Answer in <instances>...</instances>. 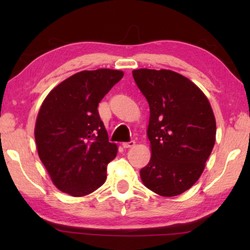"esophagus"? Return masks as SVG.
I'll return each instance as SVG.
<instances>
[{"instance_id": "34e87169", "label": "esophagus", "mask_w": 250, "mask_h": 250, "mask_svg": "<svg viewBox=\"0 0 250 250\" xmlns=\"http://www.w3.org/2000/svg\"><path fill=\"white\" fill-rule=\"evenodd\" d=\"M134 146H135V142L134 141H129V142L122 143V146L125 147V149H128V147H132Z\"/></svg>"}]
</instances>
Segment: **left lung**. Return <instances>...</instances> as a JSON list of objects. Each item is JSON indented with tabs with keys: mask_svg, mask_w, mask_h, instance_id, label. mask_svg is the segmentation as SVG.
I'll return each mask as SVG.
<instances>
[{
	"mask_svg": "<svg viewBox=\"0 0 250 250\" xmlns=\"http://www.w3.org/2000/svg\"><path fill=\"white\" fill-rule=\"evenodd\" d=\"M134 82L150 107L151 160L140 171L147 188L176 196L200 179L216 138L208 99L195 83L167 69H135Z\"/></svg>",
	"mask_w": 250,
	"mask_h": 250,
	"instance_id": "obj_1",
	"label": "left lung"
}]
</instances>
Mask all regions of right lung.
<instances>
[{
  "instance_id": "1",
  "label": "right lung",
  "mask_w": 250,
  "mask_h": 250,
  "mask_svg": "<svg viewBox=\"0 0 250 250\" xmlns=\"http://www.w3.org/2000/svg\"><path fill=\"white\" fill-rule=\"evenodd\" d=\"M122 77L124 71L108 68L80 71L42 104L34 132L37 152L59 191L84 196L105 182L118 147L109 142L98 104Z\"/></svg>"
}]
</instances>
